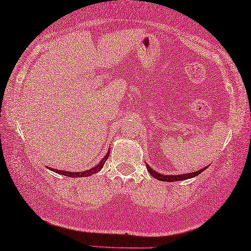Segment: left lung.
Wrapping results in <instances>:
<instances>
[{
    "label": "left lung",
    "mask_w": 251,
    "mask_h": 251,
    "mask_svg": "<svg viewBox=\"0 0 251 251\" xmlns=\"http://www.w3.org/2000/svg\"><path fill=\"white\" fill-rule=\"evenodd\" d=\"M146 167H147L148 172H150L152 176H154L155 178H157V180L165 181V182H175V181L187 180V178H191V177H194V176H198L199 173H201L202 171H204V170H206V169L208 168V167H204V168L201 169V170L192 172V173H187V175H181V176H163V175H160V173H157L156 171L152 170V169H151L150 166H148V165H147Z\"/></svg>",
    "instance_id": "obj_1"
}]
</instances>
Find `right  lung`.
<instances>
[{
  "mask_svg": "<svg viewBox=\"0 0 251 251\" xmlns=\"http://www.w3.org/2000/svg\"><path fill=\"white\" fill-rule=\"evenodd\" d=\"M109 157V151L108 154H107L103 159L100 160V162L99 163V165L95 166L93 169H90V170L88 171H83V172H69V171H61V170H57V169H53L50 168V170L56 172V173H59V175H63V176H70V177H82V176H90L92 175H94V173L99 172L101 168H103L105 161L108 159Z\"/></svg>",
  "mask_w": 251,
  "mask_h": 251,
  "instance_id": "obj_1",
  "label": "right lung"
}]
</instances>
